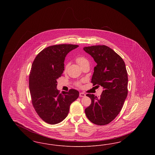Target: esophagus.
Here are the masks:
<instances>
[{
  "instance_id": "obj_1",
  "label": "esophagus",
  "mask_w": 155,
  "mask_h": 155,
  "mask_svg": "<svg viewBox=\"0 0 155 155\" xmlns=\"http://www.w3.org/2000/svg\"><path fill=\"white\" fill-rule=\"evenodd\" d=\"M80 97H84V96H85V94L84 93L80 92Z\"/></svg>"
}]
</instances>
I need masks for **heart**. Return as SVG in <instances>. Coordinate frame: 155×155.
<instances>
[{
	"mask_svg": "<svg viewBox=\"0 0 155 155\" xmlns=\"http://www.w3.org/2000/svg\"><path fill=\"white\" fill-rule=\"evenodd\" d=\"M76 62L79 64V66L81 67L83 65H84V64H85L87 63H89L88 60L86 59L85 57H84V56H79V57H78L76 59ZM68 64H67L66 66H65V68H64V70L65 71L66 70L67 68L68 67ZM81 83H82V81H77V82H75V86H77L78 87H81Z\"/></svg>",
	"mask_w": 155,
	"mask_h": 155,
	"instance_id": "b5f03b06",
	"label": "heart"
}]
</instances>
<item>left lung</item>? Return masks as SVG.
I'll use <instances>...</instances> for the list:
<instances>
[{
    "instance_id": "obj_1",
    "label": "left lung",
    "mask_w": 155,
    "mask_h": 155,
    "mask_svg": "<svg viewBox=\"0 0 155 155\" xmlns=\"http://www.w3.org/2000/svg\"><path fill=\"white\" fill-rule=\"evenodd\" d=\"M97 65L91 82L104 90L99 97L87 94L91 104L85 110L90 121L98 125L108 124L121 110L128 94V75L124 60L109 47L95 45L85 47Z\"/></svg>"
}]
</instances>
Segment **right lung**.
<instances>
[{"instance_id":"1","label":"right lung","mask_w":155,"mask_h":155,"mask_svg":"<svg viewBox=\"0 0 155 155\" xmlns=\"http://www.w3.org/2000/svg\"><path fill=\"white\" fill-rule=\"evenodd\" d=\"M78 47L72 44L48 46L37 54L29 76L31 102L40 118L56 124L66 118L70 104L79 96V92L71 89L60 93L57 80L61 77L64 61L68 53Z\"/></svg>"}]
</instances>
